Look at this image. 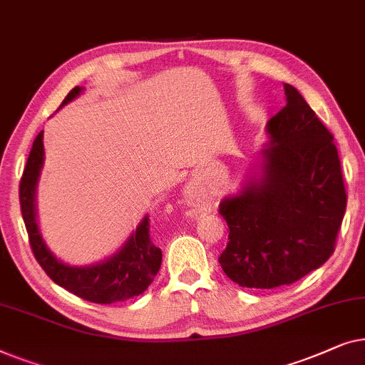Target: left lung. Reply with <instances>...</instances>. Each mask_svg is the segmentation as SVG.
Segmentation results:
<instances>
[{
  "mask_svg": "<svg viewBox=\"0 0 365 365\" xmlns=\"http://www.w3.org/2000/svg\"><path fill=\"white\" fill-rule=\"evenodd\" d=\"M266 125L263 175L220 203L230 228L220 264L236 284H292L334 253L347 193L334 137L299 92Z\"/></svg>",
  "mask_w": 365,
  "mask_h": 365,
  "instance_id": "1",
  "label": "left lung"
}]
</instances>
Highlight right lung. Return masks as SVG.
I'll use <instances>...</instances> for the list:
<instances>
[{
	"mask_svg": "<svg viewBox=\"0 0 365 365\" xmlns=\"http://www.w3.org/2000/svg\"><path fill=\"white\" fill-rule=\"evenodd\" d=\"M81 92L82 87H74L66 96L61 107L76 99ZM43 160V132H39L34 138L21 182H19V205H21V215L26 225L31 250L44 273L56 284L96 304H112V302H120L142 294L150 286L162 263L160 248H157L150 241V220L148 217L143 218L135 233H132L130 238L125 241V245L114 256L99 264L73 268V266L61 263L46 248L38 225H36L34 190Z\"/></svg>",
	"mask_w": 365,
	"mask_h": 365,
	"instance_id": "1",
	"label": "right lung"
}]
</instances>
